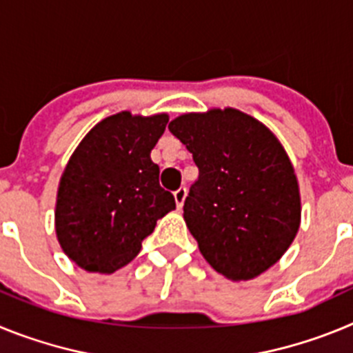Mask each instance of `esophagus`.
Masks as SVG:
<instances>
[{
	"instance_id": "1",
	"label": "esophagus",
	"mask_w": 353,
	"mask_h": 353,
	"mask_svg": "<svg viewBox=\"0 0 353 353\" xmlns=\"http://www.w3.org/2000/svg\"><path fill=\"white\" fill-rule=\"evenodd\" d=\"M173 194H174V201H176V207L182 208L183 207V201H185L187 189H185V187H180V189H176V191H174Z\"/></svg>"
}]
</instances>
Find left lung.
I'll return each mask as SVG.
<instances>
[{"label": "left lung", "mask_w": 353, "mask_h": 353, "mask_svg": "<svg viewBox=\"0 0 353 353\" xmlns=\"http://www.w3.org/2000/svg\"><path fill=\"white\" fill-rule=\"evenodd\" d=\"M168 129L199 170L183 219L205 260L232 281L270 269L301 226L297 176L281 143L233 108L182 114Z\"/></svg>", "instance_id": "obj_1"}]
</instances>
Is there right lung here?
I'll return each instance as SVG.
<instances>
[{
  "instance_id": "1",
  "label": "right lung",
  "mask_w": 353,
  "mask_h": 353,
  "mask_svg": "<svg viewBox=\"0 0 353 353\" xmlns=\"http://www.w3.org/2000/svg\"><path fill=\"white\" fill-rule=\"evenodd\" d=\"M168 120L121 111L97 123L72 154L54 223L61 249L81 269L111 274L125 267L157 221L176 207L150 159Z\"/></svg>"
}]
</instances>
